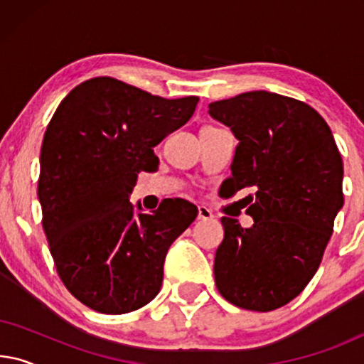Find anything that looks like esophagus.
<instances>
[{
  "label": "esophagus",
  "instance_id": "esophagus-1",
  "mask_svg": "<svg viewBox=\"0 0 364 364\" xmlns=\"http://www.w3.org/2000/svg\"><path fill=\"white\" fill-rule=\"evenodd\" d=\"M213 213L210 212V208H207L205 205L198 207V220H212Z\"/></svg>",
  "mask_w": 364,
  "mask_h": 364
}]
</instances>
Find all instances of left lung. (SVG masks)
I'll return each mask as SVG.
<instances>
[{"mask_svg":"<svg viewBox=\"0 0 364 364\" xmlns=\"http://www.w3.org/2000/svg\"><path fill=\"white\" fill-rule=\"evenodd\" d=\"M238 141L225 196L253 188V225L222 217L213 275L220 295L252 311L277 310L315 275L343 202V161L331 129L305 102L250 91L208 104Z\"/></svg>","mask_w":364,"mask_h":364,"instance_id":"8db88e82","label":"left lung"}]
</instances>
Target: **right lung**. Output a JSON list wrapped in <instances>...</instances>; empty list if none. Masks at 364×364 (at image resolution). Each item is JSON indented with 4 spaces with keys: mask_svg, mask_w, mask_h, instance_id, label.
Returning <instances> with one entry per match:
<instances>
[{
    "mask_svg": "<svg viewBox=\"0 0 364 364\" xmlns=\"http://www.w3.org/2000/svg\"><path fill=\"white\" fill-rule=\"evenodd\" d=\"M198 97L164 99L112 77L73 89L41 146L38 198L56 270L84 305L122 315L154 300L173 240L197 207L164 198L157 210L129 202L154 147L192 117Z\"/></svg>",
    "mask_w": 364,
    "mask_h": 364,
    "instance_id": "1",
    "label": "right lung"
}]
</instances>
